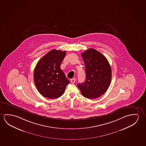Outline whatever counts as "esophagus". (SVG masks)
Wrapping results in <instances>:
<instances>
[{
  "instance_id": "esophagus-1",
  "label": "esophagus",
  "mask_w": 146,
  "mask_h": 146,
  "mask_svg": "<svg viewBox=\"0 0 146 146\" xmlns=\"http://www.w3.org/2000/svg\"><path fill=\"white\" fill-rule=\"evenodd\" d=\"M70 82H71L72 84H74V83H75V79L73 78V79H71V80H70Z\"/></svg>"
}]
</instances>
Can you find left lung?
Here are the masks:
<instances>
[{
  "instance_id": "1",
  "label": "left lung",
  "mask_w": 146,
  "mask_h": 146,
  "mask_svg": "<svg viewBox=\"0 0 146 146\" xmlns=\"http://www.w3.org/2000/svg\"><path fill=\"white\" fill-rule=\"evenodd\" d=\"M85 64L86 80L78 84L82 94L89 99L100 97L111 83V68L107 58L100 52L90 48L81 54Z\"/></svg>"
}]
</instances>
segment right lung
I'll return each instance as SVG.
<instances>
[{
	"label": "right lung",
	"instance_id": "add662e5",
	"mask_svg": "<svg viewBox=\"0 0 146 146\" xmlns=\"http://www.w3.org/2000/svg\"><path fill=\"white\" fill-rule=\"evenodd\" d=\"M66 51L53 49L42 57L35 67L34 81L41 95L50 99L63 95L70 82L60 68Z\"/></svg>",
	"mask_w": 146,
	"mask_h": 146
}]
</instances>
